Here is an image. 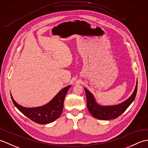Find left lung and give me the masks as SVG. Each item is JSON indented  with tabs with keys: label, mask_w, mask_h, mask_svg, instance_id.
<instances>
[{
	"label": "left lung",
	"mask_w": 148,
	"mask_h": 148,
	"mask_svg": "<svg viewBox=\"0 0 148 148\" xmlns=\"http://www.w3.org/2000/svg\"><path fill=\"white\" fill-rule=\"evenodd\" d=\"M86 97V105L90 114L94 118L103 120H109L117 118L122 113H123L129 107L132 102L136 98L137 90V81L136 88L130 98L125 102L116 106H101L96 103L93 95L88 90L84 88Z\"/></svg>",
	"instance_id": "obj_1"
}]
</instances>
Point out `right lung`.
<instances>
[{"label": "right lung", "mask_w": 148, "mask_h": 148, "mask_svg": "<svg viewBox=\"0 0 148 148\" xmlns=\"http://www.w3.org/2000/svg\"><path fill=\"white\" fill-rule=\"evenodd\" d=\"M71 86L64 88L48 103L39 108H24L16 102L11 96L12 101L19 111L32 121L39 124H48L56 120L61 115L65 97Z\"/></svg>", "instance_id": "obj_1"}]
</instances>
